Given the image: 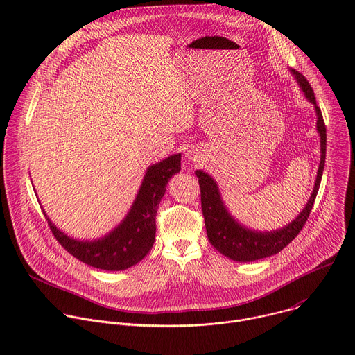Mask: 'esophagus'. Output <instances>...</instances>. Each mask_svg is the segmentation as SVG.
Returning a JSON list of instances; mask_svg holds the SVG:
<instances>
[{
	"instance_id": "1",
	"label": "esophagus",
	"mask_w": 355,
	"mask_h": 355,
	"mask_svg": "<svg viewBox=\"0 0 355 355\" xmlns=\"http://www.w3.org/2000/svg\"><path fill=\"white\" fill-rule=\"evenodd\" d=\"M187 157H188V160H191V162H195V160H196V157H198V155H196V150H193V148L188 150Z\"/></svg>"
}]
</instances>
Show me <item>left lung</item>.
Listing matches in <instances>:
<instances>
[{
	"label": "left lung",
	"mask_w": 355,
	"mask_h": 355,
	"mask_svg": "<svg viewBox=\"0 0 355 355\" xmlns=\"http://www.w3.org/2000/svg\"><path fill=\"white\" fill-rule=\"evenodd\" d=\"M291 71L293 73L303 94H305V96L309 99V103L315 105L316 115H318L316 125L320 136V153H322L313 192L308 200L305 209L297 215V218H295V220L286 225L285 227L274 232L250 230L239 225L230 216L220 198L219 188L214 181V178L202 170L195 171L196 177L199 178L198 182L200 187V207L205 219L208 239L219 252H222L223 256L234 261L245 263V261L261 260V259L277 254V252H279L284 247H286L299 234L302 227L305 226L312 212L315 199L320 187L322 174H323L324 162H326V125L323 121L322 111L316 104L315 92L309 81L300 73L295 70H291Z\"/></svg>",
	"instance_id": "8db88e82"
}]
</instances>
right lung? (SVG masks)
Here are the masks:
<instances>
[{
  "label": "right lung",
  "instance_id": "add662e5",
  "mask_svg": "<svg viewBox=\"0 0 355 355\" xmlns=\"http://www.w3.org/2000/svg\"><path fill=\"white\" fill-rule=\"evenodd\" d=\"M181 170V155L150 166L133 205L110 234L92 241H80L60 232L46 216L56 240L77 260L99 270L121 271L144 259L156 237V215L168 180Z\"/></svg>",
  "mask_w": 355,
  "mask_h": 355
}]
</instances>
